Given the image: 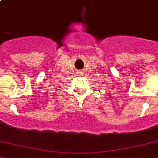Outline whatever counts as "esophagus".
Segmentation results:
<instances>
[{
    "label": "esophagus",
    "instance_id": "esophagus-1",
    "mask_svg": "<svg viewBox=\"0 0 158 158\" xmlns=\"http://www.w3.org/2000/svg\"><path fill=\"white\" fill-rule=\"evenodd\" d=\"M79 74H81L82 75V72H79Z\"/></svg>",
    "mask_w": 158,
    "mask_h": 158
}]
</instances>
